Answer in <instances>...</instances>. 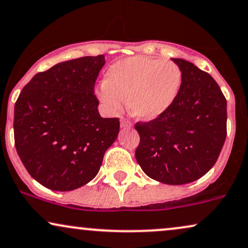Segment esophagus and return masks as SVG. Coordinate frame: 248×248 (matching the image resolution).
Wrapping results in <instances>:
<instances>
[{
  "label": "esophagus",
  "mask_w": 248,
  "mask_h": 248,
  "mask_svg": "<svg viewBox=\"0 0 248 248\" xmlns=\"http://www.w3.org/2000/svg\"><path fill=\"white\" fill-rule=\"evenodd\" d=\"M120 124H121V127H124V128H130L131 127V122H130L129 119H127V118H122L121 121H120Z\"/></svg>",
  "instance_id": "1"
}]
</instances>
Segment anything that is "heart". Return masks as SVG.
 Instances as JSON below:
<instances>
[{
	"label": "heart",
	"mask_w": 248,
	"mask_h": 248,
	"mask_svg": "<svg viewBox=\"0 0 248 248\" xmlns=\"http://www.w3.org/2000/svg\"><path fill=\"white\" fill-rule=\"evenodd\" d=\"M182 78L175 62L137 56L112 64L97 96L112 113L120 111L127 97L128 109L134 117L153 120L173 104Z\"/></svg>",
	"instance_id": "obj_1"
}]
</instances>
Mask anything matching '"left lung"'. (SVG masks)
Listing matches in <instances>:
<instances>
[{
  "label": "left lung",
  "mask_w": 248,
  "mask_h": 248,
  "mask_svg": "<svg viewBox=\"0 0 248 248\" xmlns=\"http://www.w3.org/2000/svg\"><path fill=\"white\" fill-rule=\"evenodd\" d=\"M173 61L183 77L180 90L160 117L136 122L135 156L149 177L180 186L203 176L217 160L227 137V99L207 72Z\"/></svg>",
  "instance_id": "left-lung-1"
}]
</instances>
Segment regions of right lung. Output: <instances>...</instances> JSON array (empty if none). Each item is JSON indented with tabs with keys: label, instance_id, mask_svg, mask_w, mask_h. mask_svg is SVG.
Masks as SVG:
<instances>
[{
	"label": "right lung",
	"instance_id": "obj_1",
	"mask_svg": "<svg viewBox=\"0 0 248 248\" xmlns=\"http://www.w3.org/2000/svg\"><path fill=\"white\" fill-rule=\"evenodd\" d=\"M104 55L59 62L35 74L15 104V145L34 180L55 191L84 186L98 173L119 134V118H102L95 82Z\"/></svg>",
	"mask_w": 248,
	"mask_h": 248
}]
</instances>
